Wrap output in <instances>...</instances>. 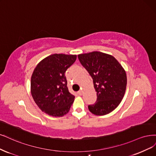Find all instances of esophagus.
<instances>
[{
  "label": "esophagus",
  "mask_w": 156,
  "mask_h": 156,
  "mask_svg": "<svg viewBox=\"0 0 156 156\" xmlns=\"http://www.w3.org/2000/svg\"><path fill=\"white\" fill-rule=\"evenodd\" d=\"M77 94H78L79 95H83V90H79V91H78Z\"/></svg>",
  "instance_id": "1"
}]
</instances>
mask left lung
Here are the masks:
<instances>
[{
    "label": "left lung",
    "mask_w": 156,
    "mask_h": 156,
    "mask_svg": "<svg viewBox=\"0 0 156 156\" xmlns=\"http://www.w3.org/2000/svg\"><path fill=\"white\" fill-rule=\"evenodd\" d=\"M79 60L92 77L97 101L88 105L96 115H104L115 110L124 97L127 78L125 69L115 57L100 51L78 55Z\"/></svg>",
    "instance_id": "left-lung-1"
}]
</instances>
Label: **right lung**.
Returning <instances> with one entry per match:
<instances>
[{"label":"right lung","mask_w":156,"mask_h":156,"mask_svg":"<svg viewBox=\"0 0 156 156\" xmlns=\"http://www.w3.org/2000/svg\"><path fill=\"white\" fill-rule=\"evenodd\" d=\"M76 55L53 54L42 60L31 78V93L37 105L46 114L62 117L69 112L75 96L69 92L65 76Z\"/></svg>","instance_id":"1"}]
</instances>
